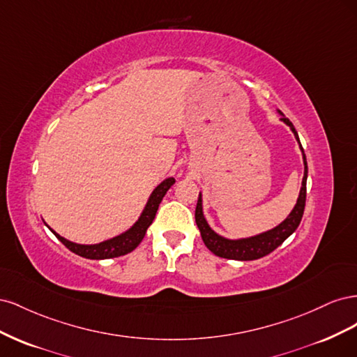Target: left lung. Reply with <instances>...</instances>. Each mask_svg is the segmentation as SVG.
Instances as JSON below:
<instances>
[{
    "instance_id": "8db88e82",
    "label": "left lung",
    "mask_w": 357,
    "mask_h": 357,
    "mask_svg": "<svg viewBox=\"0 0 357 357\" xmlns=\"http://www.w3.org/2000/svg\"><path fill=\"white\" fill-rule=\"evenodd\" d=\"M282 121H284V123H287L290 126V129L294 131V134L298 139V143H301L294 123H291L284 116L282 117ZM301 150L304 152L302 146H301ZM304 167H305L304 168V178H302V188L299 192V198H298L295 208L291 210V213L289 214V218L283 223H280L277 228L268 231V232H264L261 235L252 236V238L232 241V240H226V238H223V236L215 234L204 219L202 199H201V193H199L197 210H195V220H197V225L201 231L202 241L205 245H207L208 250L219 257L235 259V261H255V259L264 257L271 252H274L275 248L282 244L289 235H291L296 231V228L301 223L302 214H304L305 198H307V174H308L305 153H304Z\"/></svg>"
}]
</instances>
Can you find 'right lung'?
I'll return each instance as SVG.
<instances>
[{
  "mask_svg": "<svg viewBox=\"0 0 357 357\" xmlns=\"http://www.w3.org/2000/svg\"><path fill=\"white\" fill-rule=\"evenodd\" d=\"M174 178L169 177L167 180H164L160 185L153 190L152 195L149 198V202L146 205V208L143 211V214L139 215L138 222L132 226L131 229L126 231L125 234L114 236L112 240H107L104 243L100 244H92V245H83V244H75L71 243L66 238H62L61 235H58L55 231H52L55 234L56 238L66 245L68 250H71L73 253L79 255L82 257L86 259H110V257H117V256H123L129 252H132L134 248L143 241L146 231L150 225H152L156 211L159 208V204L162 201V198L165 197L167 190L174 185Z\"/></svg>",
  "mask_w": 357,
  "mask_h": 357,
  "instance_id": "obj_1",
  "label": "right lung"
}]
</instances>
